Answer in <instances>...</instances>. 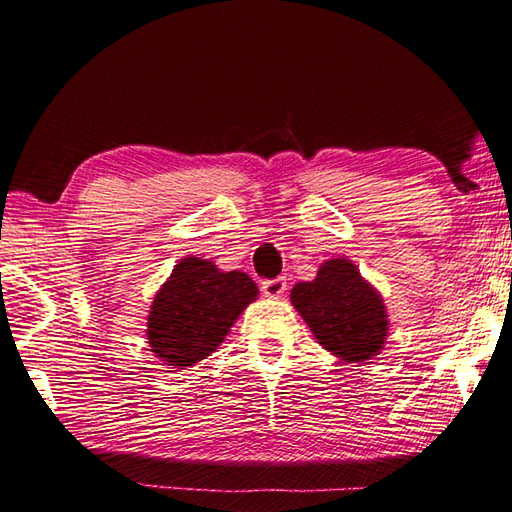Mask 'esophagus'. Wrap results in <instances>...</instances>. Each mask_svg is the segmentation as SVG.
<instances>
[{"instance_id": "esophagus-1", "label": "esophagus", "mask_w": 512, "mask_h": 512, "mask_svg": "<svg viewBox=\"0 0 512 512\" xmlns=\"http://www.w3.org/2000/svg\"><path fill=\"white\" fill-rule=\"evenodd\" d=\"M285 288H288V283H285L283 276H279V279H270V281H263V283H261L263 294H265V297H270V299L283 297Z\"/></svg>"}]
</instances>
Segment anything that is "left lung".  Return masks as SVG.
<instances>
[{"label": "left lung", "mask_w": 512, "mask_h": 512, "mask_svg": "<svg viewBox=\"0 0 512 512\" xmlns=\"http://www.w3.org/2000/svg\"><path fill=\"white\" fill-rule=\"evenodd\" d=\"M290 301L337 360L369 362L387 344L389 312L382 294L344 256L321 263L312 281L294 285Z\"/></svg>", "instance_id": "1"}]
</instances>
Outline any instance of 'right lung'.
Segmentation results:
<instances>
[{"mask_svg":"<svg viewBox=\"0 0 512 512\" xmlns=\"http://www.w3.org/2000/svg\"><path fill=\"white\" fill-rule=\"evenodd\" d=\"M256 299L258 285L245 272H222L206 258L184 256L152 299L150 353L173 369L195 366L215 353Z\"/></svg>","mask_w":512,"mask_h":512,"instance_id":"right-lung-1","label":"right lung"}]
</instances>
